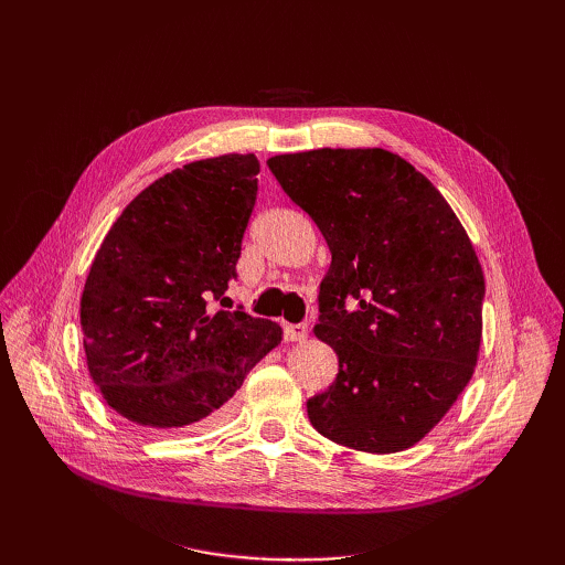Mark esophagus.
Returning <instances> with one entry per match:
<instances>
[{
    "instance_id": "esophagus-1",
    "label": "esophagus",
    "mask_w": 565,
    "mask_h": 565,
    "mask_svg": "<svg viewBox=\"0 0 565 565\" xmlns=\"http://www.w3.org/2000/svg\"><path fill=\"white\" fill-rule=\"evenodd\" d=\"M282 330L287 341H303L306 334H309V328H306L303 322H285Z\"/></svg>"
}]
</instances>
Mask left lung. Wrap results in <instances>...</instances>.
Returning <instances> with one entry per match:
<instances>
[{
    "label": "left lung",
    "mask_w": 565,
    "mask_h": 565,
    "mask_svg": "<svg viewBox=\"0 0 565 565\" xmlns=\"http://www.w3.org/2000/svg\"><path fill=\"white\" fill-rule=\"evenodd\" d=\"M268 169L332 252L316 337L339 358L309 398L313 429L363 452H401L446 417L481 347L486 280L436 185L382 148L276 156Z\"/></svg>",
    "instance_id": "1"
}]
</instances>
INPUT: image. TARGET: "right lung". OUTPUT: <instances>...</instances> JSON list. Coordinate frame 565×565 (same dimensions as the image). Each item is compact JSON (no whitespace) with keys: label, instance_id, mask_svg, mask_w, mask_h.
<instances>
[{"label":"right lung","instance_id":"1","mask_svg":"<svg viewBox=\"0 0 565 565\" xmlns=\"http://www.w3.org/2000/svg\"><path fill=\"white\" fill-rule=\"evenodd\" d=\"M259 169L252 152L183 164L136 195L98 247L79 303L84 353L129 422L210 424L280 344V324L214 309L237 278Z\"/></svg>","mask_w":565,"mask_h":565}]
</instances>
